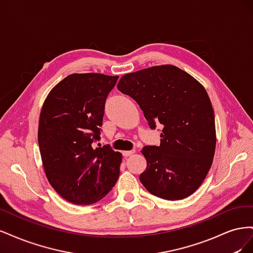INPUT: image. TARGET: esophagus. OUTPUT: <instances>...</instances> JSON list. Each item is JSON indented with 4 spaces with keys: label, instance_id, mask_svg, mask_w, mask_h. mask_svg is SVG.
Returning a JSON list of instances; mask_svg holds the SVG:
<instances>
[{
    "label": "esophagus",
    "instance_id": "obj_1",
    "mask_svg": "<svg viewBox=\"0 0 253 253\" xmlns=\"http://www.w3.org/2000/svg\"><path fill=\"white\" fill-rule=\"evenodd\" d=\"M135 152H136L135 150H132V151H124V152H122V155H124L125 157H128V156L133 155Z\"/></svg>",
    "mask_w": 253,
    "mask_h": 253
}]
</instances>
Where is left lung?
<instances>
[{
  "mask_svg": "<svg viewBox=\"0 0 253 253\" xmlns=\"http://www.w3.org/2000/svg\"><path fill=\"white\" fill-rule=\"evenodd\" d=\"M117 88L138 103L151 128L164 126L160 145L141 150L147 159L139 176L143 187L167 201L194 193L210 170L216 145L214 112L205 87L168 64L126 74Z\"/></svg>",
  "mask_w": 253,
  "mask_h": 253,
  "instance_id": "1",
  "label": "left lung"
}]
</instances>
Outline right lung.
Wrapping results in <instances>:
<instances>
[{
  "instance_id": "obj_1",
  "label": "right lung",
  "mask_w": 253,
  "mask_h": 253,
  "mask_svg": "<svg viewBox=\"0 0 253 253\" xmlns=\"http://www.w3.org/2000/svg\"><path fill=\"white\" fill-rule=\"evenodd\" d=\"M118 76L72 74L43 103L38 142L50 186L65 201L91 205L108 195L120 173L122 155L100 139L106 97Z\"/></svg>"
}]
</instances>
